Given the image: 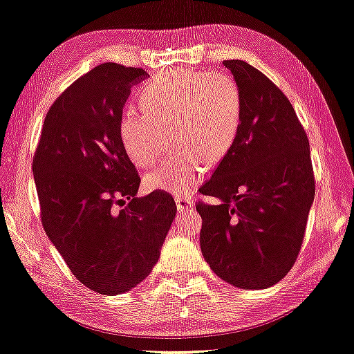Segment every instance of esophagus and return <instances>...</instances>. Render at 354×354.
<instances>
[{"mask_svg": "<svg viewBox=\"0 0 354 354\" xmlns=\"http://www.w3.org/2000/svg\"><path fill=\"white\" fill-rule=\"evenodd\" d=\"M194 207V200L189 197H176V208L178 211H187Z\"/></svg>", "mask_w": 354, "mask_h": 354, "instance_id": "34e87169", "label": "esophagus"}]
</instances>
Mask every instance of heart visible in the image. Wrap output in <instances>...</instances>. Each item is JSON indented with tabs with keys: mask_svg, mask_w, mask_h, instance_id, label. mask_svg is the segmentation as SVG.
Wrapping results in <instances>:
<instances>
[{
	"mask_svg": "<svg viewBox=\"0 0 354 354\" xmlns=\"http://www.w3.org/2000/svg\"><path fill=\"white\" fill-rule=\"evenodd\" d=\"M141 113L127 109L119 119V140L138 167L154 163L170 141L181 147L147 173L149 191L187 194L202 181L203 162L227 154L241 124L239 84L224 73L179 70L159 75L138 92Z\"/></svg>",
	"mask_w": 354,
	"mask_h": 354,
	"instance_id": "obj_1",
	"label": "heart"
}]
</instances>
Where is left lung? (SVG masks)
Here are the masks:
<instances>
[{"instance_id": "obj_1", "label": "left lung", "mask_w": 354, "mask_h": 354, "mask_svg": "<svg viewBox=\"0 0 354 354\" xmlns=\"http://www.w3.org/2000/svg\"><path fill=\"white\" fill-rule=\"evenodd\" d=\"M241 92L239 135L200 192V248L216 275L235 288L266 289L288 275L315 198L310 145L297 114L266 75L225 60Z\"/></svg>"}]
</instances>
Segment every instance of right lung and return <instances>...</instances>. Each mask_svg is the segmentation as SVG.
Masks as SVG:
<instances>
[{"label":"right lung","mask_w":354,"mask_h":354,"mask_svg":"<svg viewBox=\"0 0 354 354\" xmlns=\"http://www.w3.org/2000/svg\"><path fill=\"white\" fill-rule=\"evenodd\" d=\"M147 76L103 63L79 77L50 106L33 159L47 236L79 281L104 295L149 275L176 214L167 192L136 197L141 179L119 140L131 87Z\"/></svg>","instance_id":"1"}]
</instances>
